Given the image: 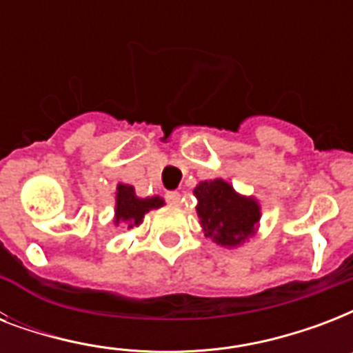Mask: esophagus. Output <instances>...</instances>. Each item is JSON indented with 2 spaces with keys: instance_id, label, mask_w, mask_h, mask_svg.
<instances>
[{
  "instance_id": "esophagus-1",
  "label": "esophagus",
  "mask_w": 353,
  "mask_h": 353,
  "mask_svg": "<svg viewBox=\"0 0 353 353\" xmlns=\"http://www.w3.org/2000/svg\"><path fill=\"white\" fill-rule=\"evenodd\" d=\"M165 198L172 207H177V205L181 203V196H179V192H166Z\"/></svg>"
}]
</instances>
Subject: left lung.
<instances>
[{
    "instance_id": "1",
    "label": "left lung",
    "mask_w": 353,
    "mask_h": 353,
    "mask_svg": "<svg viewBox=\"0 0 353 353\" xmlns=\"http://www.w3.org/2000/svg\"><path fill=\"white\" fill-rule=\"evenodd\" d=\"M198 198L199 223L205 236L221 247H236L254 234L260 221V205L245 198L223 179L201 181L194 188Z\"/></svg>"
}]
</instances>
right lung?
<instances>
[{"instance_id":"obj_1","label":"right lung","mask_w":353,"mask_h":353,"mask_svg":"<svg viewBox=\"0 0 353 353\" xmlns=\"http://www.w3.org/2000/svg\"><path fill=\"white\" fill-rule=\"evenodd\" d=\"M165 201L159 196L152 198H137L135 188L132 185L119 183L117 192H115V225L126 223L128 229L137 227L143 223V218L146 212L163 207Z\"/></svg>"}]
</instances>
